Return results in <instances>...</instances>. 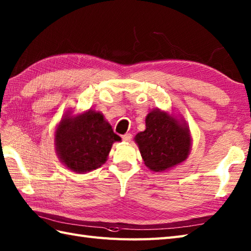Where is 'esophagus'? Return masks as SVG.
I'll return each instance as SVG.
<instances>
[{"mask_svg":"<svg viewBox=\"0 0 251 251\" xmlns=\"http://www.w3.org/2000/svg\"><path fill=\"white\" fill-rule=\"evenodd\" d=\"M122 140H124L125 142H131L132 134H131V133H126V134L122 135Z\"/></svg>","mask_w":251,"mask_h":251,"instance_id":"esophagus-1","label":"esophagus"}]
</instances>
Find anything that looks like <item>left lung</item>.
<instances>
[{"label": "left lung", "mask_w": 251, "mask_h": 251, "mask_svg": "<svg viewBox=\"0 0 251 251\" xmlns=\"http://www.w3.org/2000/svg\"><path fill=\"white\" fill-rule=\"evenodd\" d=\"M145 122L146 130L137 133L134 140L149 170L168 171L188 158L191 135L185 121L155 108L147 115Z\"/></svg>", "instance_id": "8db88e82"}]
</instances>
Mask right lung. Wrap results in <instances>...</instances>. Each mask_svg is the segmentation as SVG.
Wrapping results in <instances>:
<instances>
[{
	"mask_svg": "<svg viewBox=\"0 0 251 251\" xmlns=\"http://www.w3.org/2000/svg\"><path fill=\"white\" fill-rule=\"evenodd\" d=\"M120 141L103 114L92 109L75 116L66 113L54 134L60 161L75 173L100 168L106 162L113 144Z\"/></svg>",
	"mask_w": 251,
	"mask_h": 251,
	"instance_id": "1",
	"label": "right lung"
}]
</instances>
